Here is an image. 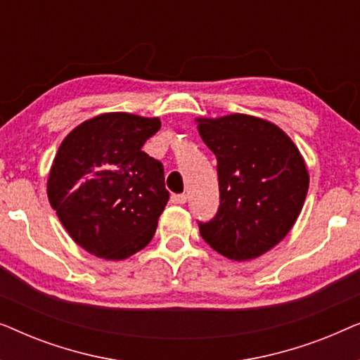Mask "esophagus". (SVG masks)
<instances>
[{
  "mask_svg": "<svg viewBox=\"0 0 360 360\" xmlns=\"http://www.w3.org/2000/svg\"><path fill=\"white\" fill-rule=\"evenodd\" d=\"M186 198H188V196H186L185 193H175V195H172L170 201L174 205H184V203H186Z\"/></svg>",
  "mask_w": 360,
  "mask_h": 360,
  "instance_id": "esophagus-1",
  "label": "esophagus"
}]
</instances>
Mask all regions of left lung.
Masks as SVG:
<instances>
[{
    "label": "left lung",
    "mask_w": 360,
    "mask_h": 360,
    "mask_svg": "<svg viewBox=\"0 0 360 360\" xmlns=\"http://www.w3.org/2000/svg\"><path fill=\"white\" fill-rule=\"evenodd\" d=\"M198 131L218 160L219 206L198 221L210 248L249 260L277 245L297 221L308 193V170L297 146L272 122L229 115L200 120Z\"/></svg>",
    "instance_id": "left-lung-1"
}]
</instances>
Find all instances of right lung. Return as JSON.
<instances>
[{"instance_id": "right-lung-1", "label": "right lung", "mask_w": 360, "mask_h": 360, "mask_svg": "<svg viewBox=\"0 0 360 360\" xmlns=\"http://www.w3.org/2000/svg\"><path fill=\"white\" fill-rule=\"evenodd\" d=\"M157 117L108 112L75 127L58 147L47 195L78 245L120 260L146 248L169 201L164 165L142 150Z\"/></svg>"}]
</instances>
